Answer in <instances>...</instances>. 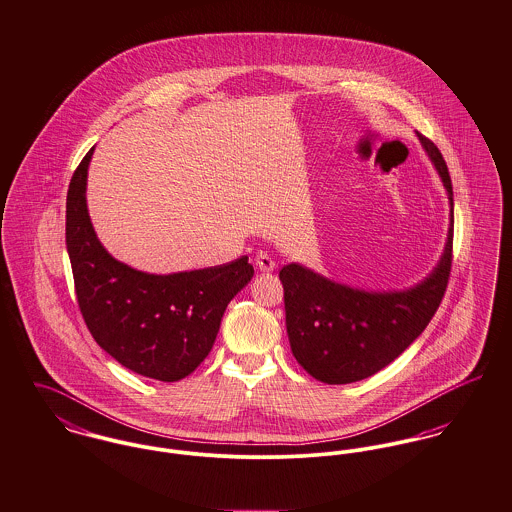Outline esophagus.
<instances>
[{
    "mask_svg": "<svg viewBox=\"0 0 512 512\" xmlns=\"http://www.w3.org/2000/svg\"><path fill=\"white\" fill-rule=\"evenodd\" d=\"M255 263H257V269L263 271V273L275 271V261H273V257H271L269 253H265V251H259V253H257Z\"/></svg>",
    "mask_w": 512,
    "mask_h": 512,
    "instance_id": "1",
    "label": "esophagus"
}]
</instances>
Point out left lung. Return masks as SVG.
<instances>
[{
	"mask_svg": "<svg viewBox=\"0 0 512 512\" xmlns=\"http://www.w3.org/2000/svg\"><path fill=\"white\" fill-rule=\"evenodd\" d=\"M452 204L446 251L434 273L404 292H365L332 283L296 263L279 273L286 334L296 361L318 381L345 385L395 361L434 318L448 288L454 257V188L440 149L418 133Z\"/></svg>",
	"mask_w": 512,
	"mask_h": 512,
	"instance_id": "left-lung-1",
	"label": "left lung"
}]
</instances>
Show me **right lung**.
Segmentation results:
<instances>
[{
  "label": "right lung",
  "mask_w": 512,
  "mask_h": 512,
  "mask_svg": "<svg viewBox=\"0 0 512 512\" xmlns=\"http://www.w3.org/2000/svg\"><path fill=\"white\" fill-rule=\"evenodd\" d=\"M94 147L72 174L66 194V249L82 318L96 343L137 375L174 383L210 353L231 298L251 281L253 265H226L147 275L119 261L98 241L86 176Z\"/></svg>",
  "instance_id": "add662e5"
}]
</instances>
